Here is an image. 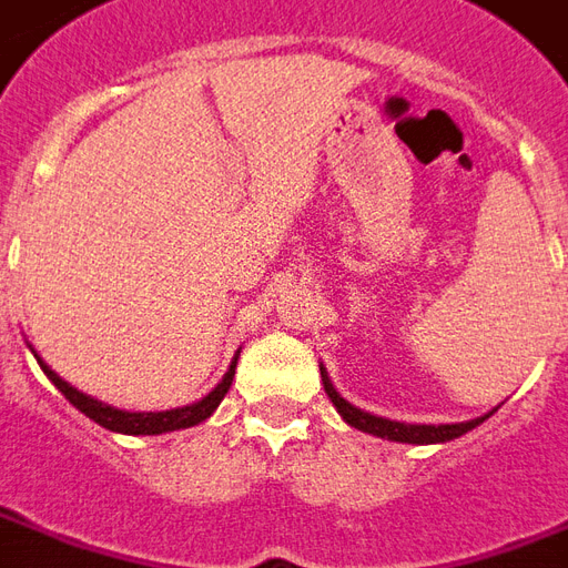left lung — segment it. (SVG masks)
<instances>
[{
  "instance_id": "8db88e82",
  "label": "left lung",
  "mask_w": 568,
  "mask_h": 568,
  "mask_svg": "<svg viewBox=\"0 0 568 568\" xmlns=\"http://www.w3.org/2000/svg\"><path fill=\"white\" fill-rule=\"evenodd\" d=\"M322 385H325L327 397L331 403L337 406V413L343 415V422L358 427L364 434L382 436V439H390V443H415V445H427V443H448V439H457L464 436L466 430H473L476 424H481L487 418H476V422H464V424H400V422H388V418H376V415L361 413L358 406H352L337 394V388L331 385L327 373L322 369Z\"/></svg>"
}]
</instances>
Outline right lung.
<instances>
[{
    "label": "right lung",
    "instance_id": "right-lung-1",
    "mask_svg": "<svg viewBox=\"0 0 568 568\" xmlns=\"http://www.w3.org/2000/svg\"><path fill=\"white\" fill-rule=\"evenodd\" d=\"M38 364H41V369L48 373V379L53 382L62 394H65V400H69L74 409H81V413L87 415V418H92L95 424H102V427H108V430H116V434L155 436V434H168V430H180V427H192V424L210 418L213 409L222 403V397L229 394L231 379H234V367H237V358H234L231 369L225 373V379L210 390L204 400L192 403V406H183V409H171V413H123V409H113V406H104V403L92 400V397L81 394L78 388H71L69 382H62L53 369L44 367V361H38Z\"/></svg>",
    "mask_w": 568,
    "mask_h": 568
}]
</instances>
